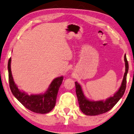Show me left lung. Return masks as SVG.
Wrapping results in <instances>:
<instances>
[{
	"label": "left lung",
	"mask_w": 134,
	"mask_h": 134,
	"mask_svg": "<svg viewBox=\"0 0 134 134\" xmlns=\"http://www.w3.org/2000/svg\"><path fill=\"white\" fill-rule=\"evenodd\" d=\"M124 62H125V73L124 74L123 81L121 85L117 92L114 94L113 97H110L104 100L91 101L87 98L84 96L81 86L77 82H75L76 93L80 105V108L82 112L86 115L93 116L103 114L108 112L115 105L118 101L121 99L124 95L126 87V77L129 70V64L126 58V54L124 55Z\"/></svg>",
	"instance_id": "1"
}]
</instances>
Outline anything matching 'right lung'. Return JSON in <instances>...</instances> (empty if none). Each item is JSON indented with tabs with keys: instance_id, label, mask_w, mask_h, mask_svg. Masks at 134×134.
Instances as JSON below:
<instances>
[{
	"instance_id": "obj_1",
	"label": "right lung",
	"mask_w": 134,
	"mask_h": 134,
	"mask_svg": "<svg viewBox=\"0 0 134 134\" xmlns=\"http://www.w3.org/2000/svg\"><path fill=\"white\" fill-rule=\"evenodd\" d=\"M11 61L10 58L8 63V80L13 95L24 107L33 112L44 114L52 110L55 106L56 97L63 81V76L54 79L44 93L29 95L27 93L20 91L15 84L11 73Z\"/></svg>"
}]
</instances>
